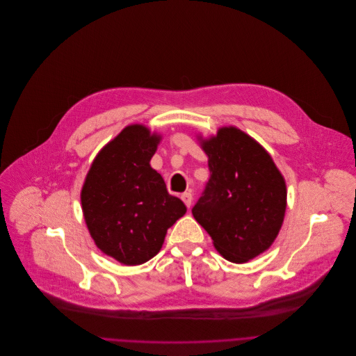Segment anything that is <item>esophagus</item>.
<instances>
[{
  "mask_svg": "<svg viewBox=\"0 0 356 356\" xmlns=\"http://www.w3.org/2000/svg\"><path fill=\"white\" fill-rule=\"evenodd\" d=\"M181 199L184 200V203L186 204V207H191V204H192V193H191V192H184V193L181 195Z\"/></svg>",
  "mask_w": 356,
  "mask_h": 356,
  "instance_id": "1",
  "label": "esophagus"
}]
</instances>
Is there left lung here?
I'll use <instances>...</instances> for the list:
<instances>
[{
    "label": "left lung",
    "instance_id": "8db88e82",
    "mask_svg": "<svg viewBox=\"0 0 356 356\" xmlns=\"http://www.w3.org/2000/svg\"><path fill=\"white\" fill-rule=\"evenodd\" d=\"M210 178L192 209L218 252L245 264L275 241L286 211V182L270 154L236 126L197 136Z\"/></svg>",
    "mask_w": 356,
    "mask_h": 356
}]
</instances>
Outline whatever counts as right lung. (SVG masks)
Segmentation results:
<instances>
[{"label":"right lung","mask_w":356,"mask_h":356,"mask_svg":"<svg viewBox=\"0 0 356 356\" xmlns=\"http://www.w3.org/2000/svg\"><path fill=\"white\" fill-rule=\"evenodd\" d=\"M161 134L129 124L94 159L81 189L83 215L95 245L133 266L157 255L167 230L186 213L150 165Z\"/></svg>","instance_id":"obj_1"}]
</instances>
